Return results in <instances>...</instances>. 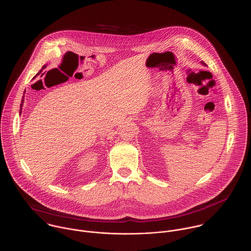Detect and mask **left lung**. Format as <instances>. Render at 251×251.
I'll list each match as a JSON object with an SVG mask.
<instances>
[{
	"label": "left lung",
	"mask_w": 251,
	"mask_h": 251,
	"mask_svg": "<svg viewBox=\"0 0 251 251\" xmlns=\"http://www.w3.org/2000/svg\"><path fill=\"white\" fill-rule=\"evenodd\" d=\"M202 64H204V62H202ZM205 65V64H204Z\"/></svg>",
	"instance_id": "left-lung-1"
}]
</instances>
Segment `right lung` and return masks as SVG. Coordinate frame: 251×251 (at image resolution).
<instances>
[{
  "instance_id": "1",
  "label": "right lung",
  "mask_w": 251,
  "mask_h": 251,
  "mask_svg": "<svg viewBox=\"0 0 251 251\" xmlns=\"http://www.w3.org/2000/svg\"><path fill=\"white\" fill-rule=\"evenodd\" d=\"M43 68H45V66H44ZM43 68H42V69H43ZM40 72H41V70H40ZM40 72H37V74H36V75H38V74L40 73ZM36 76H35V77H36ZM23 103H24V96H23V98H22V100H21V104H20V111H19V113H20V114L22 113V106H23Z\"/></svg>"
}]
</instances>
